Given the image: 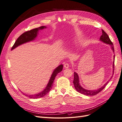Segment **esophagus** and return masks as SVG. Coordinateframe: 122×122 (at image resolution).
Here are the masks:
<instances>
[{"label":"esophagus","instance_id":"obj_1","mask_svg":"<svg viewBox=\"0 0 122 122\" xmlns=\"http://www.w3.org/2000/svg\"><path fill=\"white\" fill-rule=\"evenodd\" d=\"M69 64H68V63H65V64L64 65V67L65 68H68L69 67Z\"/></svg>","mask_w":122,"mask_h":122}]
</instances>
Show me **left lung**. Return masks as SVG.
I'll return each instance as SVG.
<instances>
[{
	"label": "left lung",
	"mask_w": 122,
	"mask_h": 122,
	"mask_svg": "<svg viewBox=\"0 0 122 122\" xmlns=\"http://www.w3.org/2000/svg\"><path fill=\"white\" fill-rule=\"evenodd\" d=\"M102 35L100 37V40L101 41L103 42V43H104L105 44L110 45L111 46V49H112V50H113V52H114V48L113 44L112 43V42H111L109 36L103 30H102ZM114 61H115V55L114 56V61H113V69L112 76H111V77L109 79V80L102 87L98 89L97 90H86L85 89L83 88L80 85V83H79V76L78 75V74L76 72H74V81H73V84H74V87H75V89L76 90V91L79 93H80L81 94H82L85 95H86V96H94V95H96L98 93H99V92H100L103 89H104V88L106 86L109 81L110 80V79L112 78L113 75L114 74Z\"/></svg>",
	"instance_id": "left-lung-1"
}]
</instances>
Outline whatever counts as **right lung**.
<instances>
[{
  "instance_id": "add662e5",
  "label": "right lung",
  "mask_w": 122,
  "mask_h": 122,
  "mask_svg": "<svg viewBox=\"0 0 122 122\" xmlns=\"http://www.w3.org/2000/svg\"><path fill=\"white\" fill-rule=\"evenodd\" d=\"M45 28H46V26H42L40 27L35 28L32 30H31L30 31L25 32L23 33L22 35H21L17 38L16 41H15L14 45L12 47V50L15 49V48H16L17 47H18L19 45H21L24 43H27V42L34 40L36 38V37L37 36L39 31L41 30H43ZM63 65L62 64H61L55 69L53 71V72L50 78V80L48 84H47L46 88L44 89V90H43L39 93L35 94L27 95V94H24V95L25 96L29 97L30 98H32V99L39 98H41L45 96V95H46V94H48L51 90L53 85V82L55 80L56 76H57V75L58 73L62 71L63 69Z\"/></svg>"
}]
</instances>
